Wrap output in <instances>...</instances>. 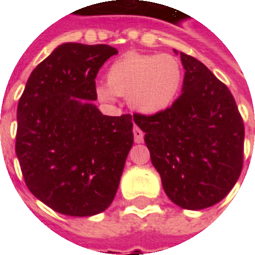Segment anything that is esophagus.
<instances>
[{
	"label": "esophagus",
	"mask_w": 255,
	"mask_h": 255,
	"mask_svg": "<svg viewBox=\"0 0 255 255\" xmlns=\"http://www.w3.org/2000/svg\"><path fill=\"white\" fill-rule=\"evenodd\" d=\"M133 139H135V143H142L143 142V132H142L140 128L133 127Z\"/></svg>",
	"instance_id": "34e87169"
}]
</instances>
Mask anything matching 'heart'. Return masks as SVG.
Listing matches in <instances>:
<instances>
[{
    "instance_id": "b5f03b06",
    "label": "heart",
    "mask_w": 255,
    "mask_h": 255,
    "mask_svg": "<svg viewBox=\"0 0 255 255\" xmlns=\"http://www.w3.org/2000/svg\"><path fill=\"white\" fill-rule=\"evenodd\" d=\"M184 80L182 63L171 54L129 53L117 58L106 72V83L97 84L101 101L113 102L117 95L128 97L133 111L155 115L176 101Z\"/></svg>"
}]
</instances>
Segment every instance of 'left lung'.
Listing matches in <instances>:
<instances>
[{
	"instance_id": "obj_1",
	"label": "left lung",
	"mask_w": 255,
	"mask_h": 255,
	"mask_svg": "<svg viewBox=\"0 0 255 255\" xmlns=\"http://www.w3.org/2000/svg\"><path fill=\"white\" fill-rule=\"evenodd\" d=\"M180 58L186 71L180 97L164 112L135 115L133 122L144 132L168 198L201 210L224 199L241 176L245 126L228 87L197 58L186 53Z\"/></svg>"
}]
</instances>
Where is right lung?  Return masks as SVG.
Wrapping results in <instances>:
<instances>
[{
    "label": "right lung",
    "mask_w": 255,
    "mask_h": 255,
    "mask_svg": "<svg viewBox=\"0 0 255 255\" xmlns=\"http://www.w3.org/2000/svg\"><path fill=\"white\" fill-rule=\"evenodd\" d=\"M109 45L63 43L31 72L17 105L16 155L27 187L58 213H102L133 143L132 116H105L95 76Z\"/></svg>",
    "instance_id": "add662e5"
}]
</instances>
